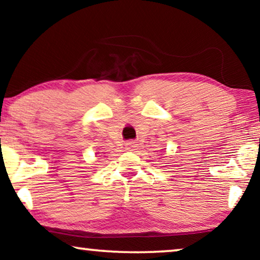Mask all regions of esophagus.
I'll list each match as a JSON object with an SVG mask.
<instances>
[{"mask_svg": "<svg viewBox=\"0 0 260 260\" xmlns=\"http://www.w3.org/2000/svg\"><path fill=\"white\" fill-rule=\"evenodd\" d=\"M126 148L128 149V151H134V149L137 148V144H135V142H133V141L127 142V144H126Z\"/></svg>", "mask_w": 260, "mask_h": 260, "instance_id": "1", "label": "esophagus"}]
</instances>
